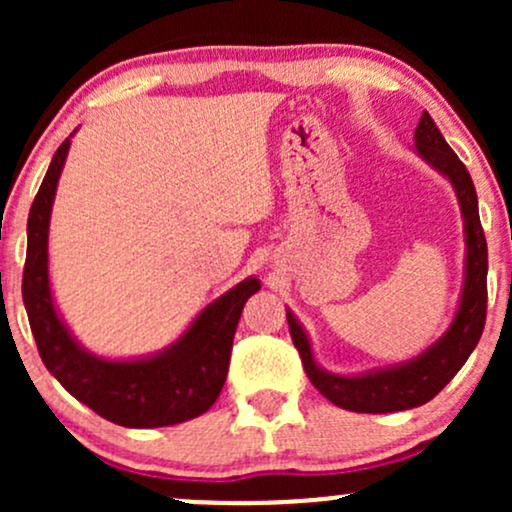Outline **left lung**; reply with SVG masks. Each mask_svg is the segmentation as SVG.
Masks as SVG:
<instances>
[{
  "label": "left lung",
  "mask_w": 512,
  "mask_h": 512,
  "mask_svg": "<svg viewBox=\"0 0 512 512\" xmlns=\"http://www.w3.org/2000/svg\"><path fill=\"white\" fill-rule=\"evenodd\" d=\"M414 139L419 156H424V161L440 170L455 187L464 219V233H467V238H464L467 240V264H464L462 298L450 330L431 349L416 356L414 361L395 368L375 370V373L356 375V378H346V375L327 373V370L317 366L303 327L298 325L291 310H286L291 339L296 344L298 354H301L310 383L332 404L349 411H361V414H387V411L414 409L431 402L455 378L457 370L464 366L474 346L479 344L486 322L489 250H486L484 228H481L479 221V202L474 182L469 178V170L450 149L428 113L421 115Z\"/></svg>",
  "instance_id": "obj_1"
}]
</instances>
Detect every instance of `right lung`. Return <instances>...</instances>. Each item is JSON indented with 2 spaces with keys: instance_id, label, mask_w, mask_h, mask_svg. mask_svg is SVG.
Returning a JSON list of instances; mask_svg holds the SVG:
<instances>
[{
  "instance_id": "obj_1",
  "label": "right lung",
  "mask_w": 512,
  "mask_h": 512,
  "mask_svg": "<svg viewBox=\"0 0 512 512\" xmlns=\"http://www.w3.org/2000/svg\"><path fill=\"white\" fill-rule=\"evenodd\" d=\"M67 151L69 139H64L28 214L21 291L40 358L69 395L117 426L158 428L195 419L216 402L226 383L233 334L245 301L260 291V281L250 276L223 293L161 354L137 361H105L88 354L57 315L48 279L50 211Z\"/></svg>"
}]
</instances>
